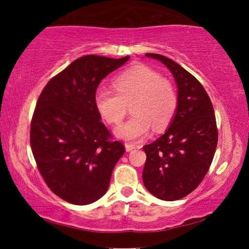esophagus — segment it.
I'll return each mask as SVG.
<instances>
[{
  "label": "esophagus",
  "instance_id": "34e87169",
  "mask_svg": "<svg viewBox=\"0 0 249 249\" xmlns=\"http://www.w3.org/2000/svg\"><path fill=\"white\" fill-rule=\"evenodd\" d=\"M135 148H136V146H135L134 144H130V142H126V144H125L126 151H130V150H133Z\"/></svg>",
  "mask_w": 249,
  "mask_h": 249
}]
</instances>
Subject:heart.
Here are the masks:
<instances>
[{"label": "heart", "instance_id": "1", "mask_svg": "<svg viewBox=\"0 0 249 249\" xmlns=\"http://www.w3.org/2000/svg\"><path fill=\"white\" fill-rule=\"evenodd\" d=\"M113 88L115 92L96 91L94 105L111 125L120 124L130 107L133 115L115 130L119 138L140 140L148 135L151 127L160 132L171 123L178 107V94L174 83L157 71L136 66L115 78Z\"/></svg>", "mask_w": 249, "mask_h": 249}]
</instances>
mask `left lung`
<instances>
[{"label": "left lung", "instance_id": "1", "mask_svg": "<svg viewBox=\"0 0 249 249\" xmlns=\"http://www.w3.org/2000/svg\"><path fill=\"white\" fill-rule=\"evenodd\" d=\"M145 56L170 70L178 107L165 134L142 147L147 156L142 182L158 199L176 201L195 190L208 172L217 145L216 121L208 93L191 73L162 54Z\"/></svg>", "mask_w": 249, "mask_h": 249}]
</instances>
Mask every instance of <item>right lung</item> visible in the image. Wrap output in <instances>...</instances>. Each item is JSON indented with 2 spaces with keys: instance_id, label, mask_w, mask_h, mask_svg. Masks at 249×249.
<instances>
[{
  "instance_id": "1",
  "label": "right lung",
  "mask_w": 249,
  "mask_h": 249,
  "mask_svg": "<svg viewBox=\"0 0 249 249\" xmlns=\"http://www.w3.org/2000/svg\"><path fill=\"white\" fill-rule=\"evenodd\" d=\"M128 59L80 57L46 84L37 101L31 124L34 158L50 190L69 203L102 197L125 153L101 122L94 95L101 80Z\"/></svg>"
}]
</instances>
